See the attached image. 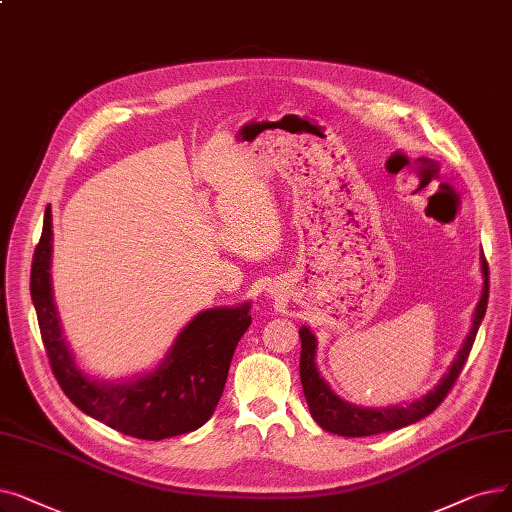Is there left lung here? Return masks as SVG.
Here are the masks:
<instances>
[{
	"label": "left lung",
	"instance_id": "1",
	"mask_svg": "<svg viewBox=\"0 0 512 512\" xmlns=\"http://www.w3.org/2000/svg\"><path fill=\"white\" fill-rule=\"evenodd\" d=\"M481 276H483L481 297L473 311L471 328L466 332L454 362L450 364L448 372L441 376L439 383L431 391L414 399L410 404L387 406V408H362V406L345 402V399H341L335 391H332L330 385L320 376L316 366L318 339L314 332L309 330V326H301L299 328V337H301L299 372H301V385H303V393L307 399L311 418H314L328 433L343 435V437H368V435L387 433V431L414 425V422H418L420 418L429 416L443 402V397L450 393L452 385L456 383L466 358H469V351L477 337L481 320L485 316L487 297H490V272H487V263L483 255H481Z\"/></svg>",
	"mask_w": 512,
	"mask_h": 512
}]
</instances>
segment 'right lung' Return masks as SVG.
I'll list each match as a JSON object with an SVG mask.
<instances>
[{
	"instance_id": "obj_1",
	"label": "right lung",
	"mask_w": 512,
	"mask_h": 512,
	"mask_svg": "<svg viewBox=\"0 0 512 512\" xmlns=\"http://www.w3.org/2000/svg\"><path fill=\"white\" fill-rule=\"evenodd\" d=\"M52 209L43 215L31 265V299L52 372L71 402L110 429L161 441L203 427L224 393L234 349L251 326V303L211 307L177 332L152 370L125 381L85 374L64 339L52 291Z\"/></svg>"
}]
</instances>
